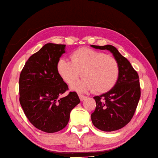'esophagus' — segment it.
<instances>
[{"label": "esophagus", "instance_id": "esophagus-1", "mask_svg": "<svg viewBox=\"0 0 158 158\" xmlns=\"http://www.w3.org/2000/svg\"><path fill=\"white\" fill-rule=\"evenodd\" d=\"M78 97H79V98H80V101H83L86 98V97H85V96L82 95V94H79V95H78Z\"/></svg>", "mask_w": 158, "mask_h": 158}]
</instances>
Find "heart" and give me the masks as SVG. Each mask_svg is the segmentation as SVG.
Wrapping results in <instances>:
<instances>
[{
    "instance_id": "heart-1",
    "label": "heart",
    "mask_w": 158,
    "mask_h": 158,
    "mask_svg": "<svg viewBox=\"0 0 158 158\" xmlns=\"http://www.w3.org/2000/svg\"><path fill=\"white\" fill-rule=\"evenodd\" d=\"M71 61L64 57L58 60L56 70L59 76L68 85H73L80 76L84 79L73 86L79 92L93 90L105 93L116 84L119 68L116 59L97 50L81 48L70 55Z\"/></svg>"
}]
</instances>
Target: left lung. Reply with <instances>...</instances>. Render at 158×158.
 I'll return each mask as SVG.
<instances>
[{"instance_id":"obj_1","label":"left lung","mask_w":158,"mask_h":158,"mask_svg":"<svg viewBox=\"0 0 158 158\" xmlns=\"http://www.w3.org/2000/svg\"><path fill=\"white\" fill-rule=\"evenodd\" d=\"M90 46L109 50L118 64L119 74L116 84L109 92L94 97L97 105L91 114L92 123L97 129L113 131L129 123L135 112L141 96L139 76L128 60L114 46Z\"/></svg>"}]
</instances>
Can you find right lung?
Segmentation results:
<instances>
[{"label":"right lung","instance_id":"right-lung-1","mask_svg":"<svg viewBox=\"0 0 158 158\" xmlns=\"http://www.w3.org/2000/svg\"><path fill=\"white\" fill-rule=\"evenodd\" d=\"M66 45H44L27 61L19 77V101L34 127L46 133L63 129L71 110L80 101L76 92L61 95L68 86L59 76L56 64Z\"/></svg>","mask_w":158,"mask_h":158}]
</instances>
